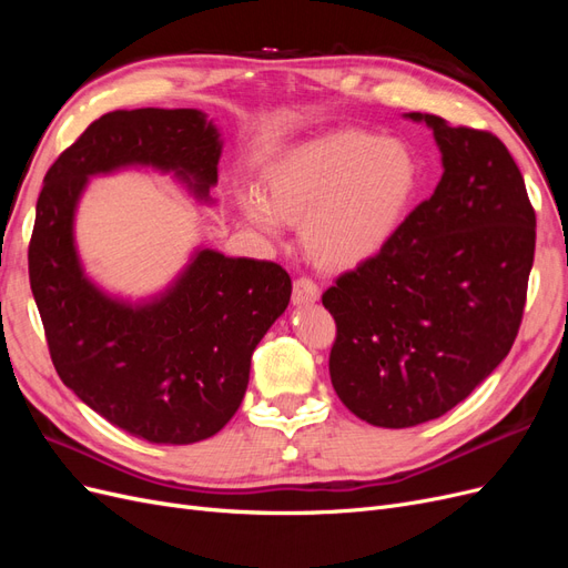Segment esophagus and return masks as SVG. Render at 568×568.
<instances>
[{"instance_id":"esophagus-1","label":"esophagus","mask_w":568,"mask_h":568,"mask_svg":"<svg viewBox=\"0 0 568 568\" xmlns=\"http://www.w3.org/2000/svg\"><path fill=\"white\" fill-rule=\"evenodd\" d=\"M320 298V286L311 277H298L294 282V303L307 305L315 303Z\"/></svg>"}]
</instances>
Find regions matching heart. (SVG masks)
Listing matches in <instances>:
<instances>
[{
    "mask_svg": "<svg viewBox=\"0 0 568 568\" xmlns=\"http://www.w3.org/2000/svg\"><path fill=\"white\" fill-rule=\"evenodd\" d=\"M419 189V163L403 142L341 130L301 144L272 168L265 199L246 215L267 232L301 222V242L326 267H355L398 232Z\"/></svg>",
    "mask_w": 568,
    "mask_h": 568,
    "instance_id": "b5f03b06",
    "label": "heart"
}]
</instances>
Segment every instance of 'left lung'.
<instances>
[{
    "label": "left lung",
    "instance_id": "1",
    "mask_svg": "<svg viewBox=\"0 0 568 568\" xmlns=\"http://www.w3.org/2000/svg\"><path fill=\"white\" fill-rule=\"evenodd\" d=\"M426 120L443 178L386 246L322 294L336 322L334 390L384 428L438 419L507 357L524 320L536 211L488 130Z\"/></svg>",
    "mask_w": 568,
    "mask_h": 568
}]
</instances>
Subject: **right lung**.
<instances>
[{
  "label": "right lung",
  "mask_w": 568,
  "mask_h": 568,
  "mask_svg": "<svg viewBox=\"0 0 568 568\" xmlns=\"http://www.w3.org/2000/svg\"><path fill=\"white\" fill-rule=\"evenodd\" d=\"M217 161V130L201 111H111L47 170L38 199L28 272L51 363L82 403L149 443H199L234 417L291 277L277 263L205 248L161 301L130 307L84 280L75 203L90 175L134 163L175 170L205 199Z\"/></svg>",
  "instance_id": "1"
}]
</instances>
